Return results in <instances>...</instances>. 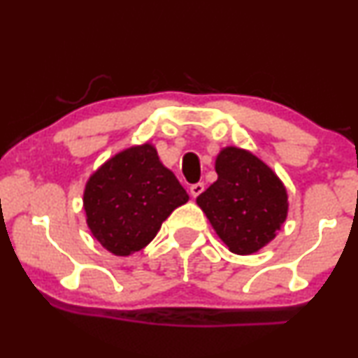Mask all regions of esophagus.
<instances>
[{
  "mask_svg": "<svg viewBox=\"0 0 358 358\" xmlns=\"http://www.w3.org/2000/svg\"><path fill=\"white\" fill-rule=\"evenodd\" d=\"M203 190H205V185L203 183H193L192 187H190V193H192V196L193 198H196L198 195H201V193H203Z\"/></svg>",
  "mask_w": 358,
  "mask_h": 358,
  "instance_id": "esophagus-1",
  "label": "esophagus"
}]
</instances>
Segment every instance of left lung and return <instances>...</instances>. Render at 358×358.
<instances>
[{
    "mask_svg": "<svg viewBox=\"0 0 358 358\" xmlns=\"http://www.w3.org/2000/svg\"><path fill=\"white\" fill-rule=\"evenodd\" d=\"M215 170L218 180L196 198V203L231 252H257L273 240L285 222V188L255 155L234 146L222 150Z\"/></svg>",
    "mask_w": 358,
    "mask_h": 358,
    "instance_id": "obj_1",
    "label": "left lung"
}]
</instances>
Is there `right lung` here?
Instances as JSON below:
<instances>
[{
    "label": "right lung",
    "mask_w": 358,
    "mask_h": 358,
    "mask_svg": "<svg viewBox=\"0 0 358 358\" xmlns=\"http://www.w3.org/2000/svg\"><path fill=\"white\" fill-rule=\"evenodd\" d=\"M188 193L158 160L152 145L111 158L86 183V222L106 250L127 257L146 247Z\"/></svg>",
    "instance_id": "right-lung-1"
}]
</instances>
